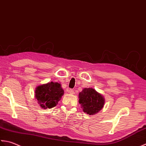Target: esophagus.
Listing matches in <instances>:
<instances>
[{
  "label": "esophagus",
  "instance_id": "esophagus-1",
  "mask_svg": "<svg viewBox=\"0 0 146 146\" xmlns=\"http://www.w3.org/2000/svg\"><path fill=\"white\" fill-rule=\"evenodd\" d=\"M68 92H69V93L70 94H73L74 93V90H71V89H69V90H68Z\"/></svg>",
  "mask_w": 146,
  "mask_h": 146
}]
</instances>
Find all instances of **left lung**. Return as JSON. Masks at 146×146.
<instances>
[{
  "label": "left lung",
  "instance_id": "8db88e82",
  "mask_svg": "<svg viewBox=\"0 0 146 146\" xmlns=\"http://www.w3.org/2000/svg\"><path fill=\"white\" fill-rule=\"evenodd\" d=\"M79 98L83 111L90 115L99 112L105 105V98L93 88H84L79 93Z\"/></svg>",
  "mask_w": 146,
  "mask_h": 146
}]
</instances>
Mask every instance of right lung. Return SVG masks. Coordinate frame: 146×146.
<instances>
[{
	"label": "right lung",
	"mask_w": 146,
	"mask_h": 146,
	"mask_svg": "<svg viewBox=\"0 0 146 146\" xmlns=\"http://www.w3.org/2000/svg\"><path fill=\"white\" fill-rule=\"evenodd\" d=\"M64 93L60 84L51 82L37 86L35 98L42 108H52L57 105Z\"/></svg>",
	"instance_id": "1"
}]
</instances>
